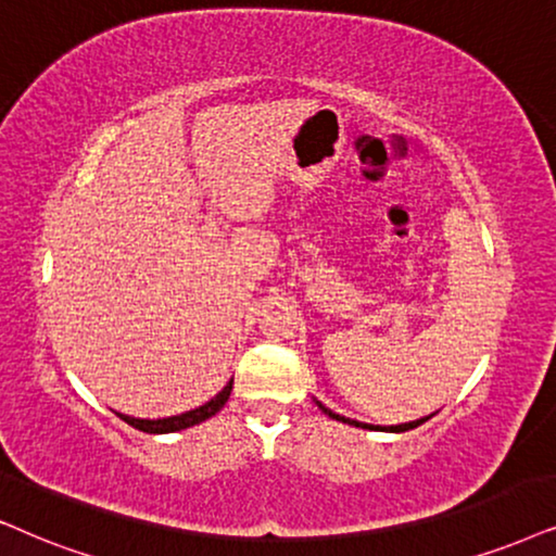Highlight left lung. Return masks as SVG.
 I'll return each instance as SVG.
<instances>
[{"instance_id":"1","label":"left lung","mask_w":556,"mask_h":556,"mask_svg":"<svg viewBox=\"0 0 556 556\" xmlns=\"http://www.w3.org/2000/svg\"><path fill=\"white\" fill-rule=\"evenodd\" d=\"M315 403H318V400H315ZM318 407L323 413H326V416H330L333 420H341V424H349V426H356V428H375V426H367V424H359V420H351V418H343V416H339V413H333L330 410V407H326L323 403H318ZM431 418V416H428ZM428 418H420V420H413V424H400V426H390V428H384V431H395V433H403V431H410V428H418L420 424H426Z\"/></svg>"}]
</instances>
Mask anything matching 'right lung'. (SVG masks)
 Returning <instances> with one entry per match:
<instances>
[{
	"instance_id": "1",
	"label": "right lung",
	"mask_w": 556,
	"mask_h": 556,
	"mask_svg": "<svg viewBox=\"0 0 556 556\" xmlns=\"http://www.w3.org/2000/svg\"><path fill=\"white\" fill-rule=\"evenodd\" d=\"M230 390H233V382H228L226 388H223L213 400H210V403L194 407V410H189V413H181V416L159 418V420H143V418H130V416H121V418L125 420V424H130L132 428H138V431H143V433H172V431H181V428L197 426V424H202V420L213 418L215 413L220 410V407L228 403Z\"/></svg>"
}]
</instances>
